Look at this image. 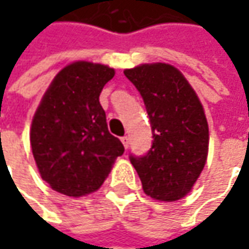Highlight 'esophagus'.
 Instances as JSON below:
<instances>
[{"mask_svg":"<svg viewBox=\"0 0 249 249\" xmlns=\"http://www.w3.org/2000/svg\"><path fill=\"white\" fill-rule=\"evenodd\" d=\"M120 140H122V142H123L124 148H126V149L129 148V142H130L129 137H127V136H123V137H122V139H120Z\"/></svg>","mask_w":249,"mask_h":249,"instance_id":"34e87169","label":"esophagus"}]
</instances>
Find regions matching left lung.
<instances>
[{
    "instance_id": "8db88e82",
    "label": "left lung",
    "mask_w": 249,
    "mask_h": 249,
    "mask_svg": "<svg viewBox=\"0 0 249 249\" xmlns=\"http://www.w3.org/2000/svg\"><path fill=\"white\" fill-rule=\"evenodd\" d=\"M124 76L142 97L154 139L145 155L130 154V162L147 196L177 201L190 193L205 166L209 131L204 108L172 65H140L126 69Z\"/></svg>"
}]
</instances>
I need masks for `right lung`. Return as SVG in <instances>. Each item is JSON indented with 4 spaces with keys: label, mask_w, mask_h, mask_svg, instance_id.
I'll return each mask as SVG.
<instances>
[{
    "label": "right lung",
    "mask_w": 249,
    "mask_h": 249,
    "mask_svg": "<svg viewBox=\"0 0 249 249\" xmlns=\"http://www.w3.org/2000/svg\"><path fill=\"white\" fill-rule=\"evenodd\" d=\"M115 76L105 65L71 63L55 76L34 113L30 144L38 172L53 190L68 196L97 191L124 147L108 130L100 104Z\"/></svg>",
    "instance_id": "right-lung-1"
}]
</instances>
